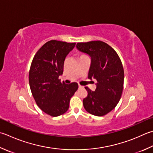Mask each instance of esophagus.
Returning a JSON list of instances; mask_svg holds the SVG:
<instances>
[{
	"instance_id": "1",
	"label": "esophagus",
	"mask_w": 153,
	"mask_h": 153,
	"mask_svg": "<svg viewBox=\"0 0 153 153\" xmlns=\"http://www.w3.org/2000/svg\"><path fill=\"white\" fill-rule=\"evenodd\" d=\"M83 88V86H82V85H79V88Z\"/></svg>"
}]
</instances>
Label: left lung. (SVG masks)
I'll list each match as a JSON object with an SVG mask.
<instances>
[{"instance_id":"obj_1","label":"left lung","mask_w":153,"mask_h":153,"mask_svg":"<svg viewBox=\"0 0 153 153\" xmlns=\"http://www.w3.org/2000/svg\"><path fill=\"white\" fill-rule=\"evenodd\" d=\"M76 48L91 58L88 77L97 80L95 91L85 88L88 94L83 100V107L90 114L103 116L115 108L121 97L124 82L121 61L115 51L103 42H79Z\"/></svg>"}]
</instances>
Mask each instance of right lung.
<instances>
[{
	"mask_svg": "<svg viewBox=\"0 0 153 153\" xmlns=\"http://www.w3.org/2000/svg\"><path fill=\"white\" fill-rule=\"evenodd\" d=\"M76 43L50 40L36 53L29 71V84L38 106L46 114L58 117L67 111L71 97L78 89L76 82L61 83L65 57Z\"/></svg>",
	"mask_w": 153,
	"mask_h": 153,
	"instance_id": "obj_1",
	"label": "right lung"
}]
</instances>
